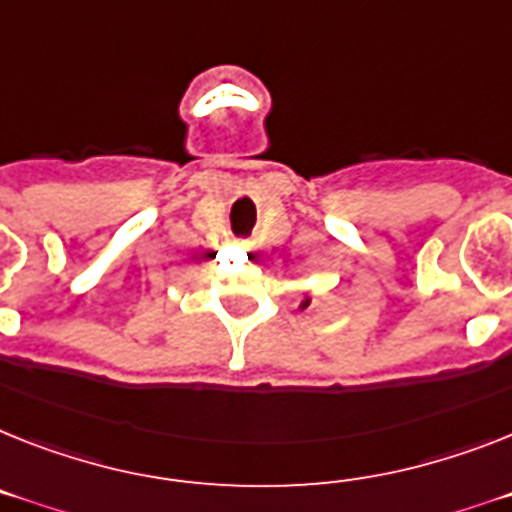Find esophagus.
Listing matches in <instances>:
<instances>
[{
	"mask_svg": "<svg viewBox=\"0 0 512 512\" xmlns=\"http://www.w3.org/2000/svg\"><path fill=\"white\" fill-rule=\"evenodd\" d=\"M239 247H242V252H247V255L249 252H255V244L252 242H239Z\"/></svg>",
	"mask_w": 512,
	"mask_h": 512,
	"instance_id": "1",
	"label": "esophagus"
}]
</instances>
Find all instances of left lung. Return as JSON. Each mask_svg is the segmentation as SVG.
<instances>
[{
    "mask_svg": "<svg viewBox=\"0 0 512 512\" xmlns=\"http://www.w3.org/2000/svg\"><path fill=\"white\" fill-rule=\"evenodd\" d=\"M309 302H312V299H309V296H304L302 304H299V309H307V307H309Z\"/></svg>",
    "mask_w": 512,
    "mask_h": 512,
    "instance_id": "1",
    "label": "left lung"
}]
</instances>
